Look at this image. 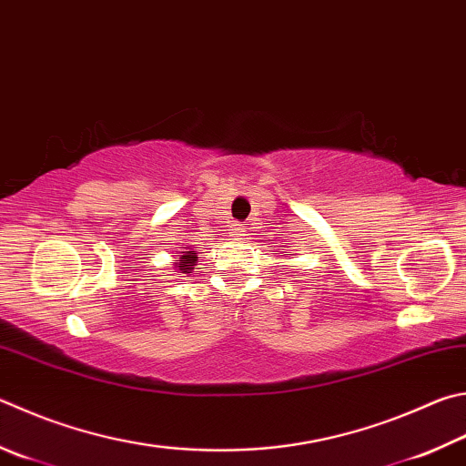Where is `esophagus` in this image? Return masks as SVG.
<instances>
[{
	"instance_id": "34e87169",
	"label": "esophagus",
	"mask_w": 466,
	"mask_h": 466,
	"mask_svg": "<svg viewBox=\"0 0 466 466\" xmlns=\"http://www.w3.org/2000/svg\"><path fill=\"white\" fill-rule=\"evenodd\" d=\"M232 236H234L232 240H240L242 236H247V226H244V224H234V228H232Z\"/></svg>"
}]
</instances>
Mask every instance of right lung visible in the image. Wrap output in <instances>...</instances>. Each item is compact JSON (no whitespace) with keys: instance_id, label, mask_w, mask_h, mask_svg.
Wrapping results in <instances>:
<instances>
[{"instance_id":"1","label":"right lung","mask_w":466,"mask_h":466,"mask_svg":"<svg viewBox=\"0 0 466 466\" xmlns=\"http://www.w3.org/2000/svg\"><path fill=\"white\" fill-rule=\"evenodd\" d=\"M181 262H179V270L181 273H191L193 268H196V260H198V252L196 250H187L179 255Z\"/></svg>"}]
</instances>
